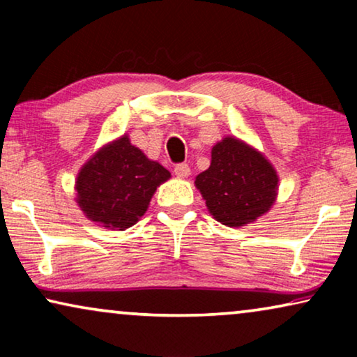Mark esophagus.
Segmentation results:
<instances>
[{
  "label": "esophagus",
  "mask_w": 357,
  "mask_h": 357,
  "mask_svg": "<svg viewBox=\"0 0 357 357\" xmlns=\"http://www.w3.org/2000/svg\"><path fill=\"white\" fill-rule=\"evenodd\" d=\"M174 172H175V175H177L178 178H187L188 175H190L188 164H178V165H175Z\"/></svg>",
  "instance_id": "esophagus-1"
}]
</instances>
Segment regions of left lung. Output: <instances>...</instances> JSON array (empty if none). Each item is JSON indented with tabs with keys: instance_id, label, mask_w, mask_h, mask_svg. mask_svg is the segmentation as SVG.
Returning a JSON list of instances; mask_svg holds the SVG:
<instances>
[{
	"instance_id": "left-lung-1",
	"label": "left lung",
	"mask_w": 357,
	"mask_h": 357,
	"mask_svg": "<svg viewBox=\"0 0 357 357\" xmlns=\"http://www.w3.org/2000/svg\"><path fill=\"white\" fill-rule=\"evenodd\" d=\"M280 177L263 153L236 136L211 149V165L198 174L195 187L218 222L242 227L255 222L276 202Z\"/></svg>"
}]
</instances>
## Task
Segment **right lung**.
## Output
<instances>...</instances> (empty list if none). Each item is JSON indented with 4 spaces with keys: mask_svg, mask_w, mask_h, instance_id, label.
Here are the masks:
<instances>
[{
    "mask_svg": "<svg viewBox=\"0 0 357 357\" xmlns=\"http://www.w3.org/2000/svg\"><path fill=\"white\" fill-rule=\"evenodd\" d=\"M170 172L131 144L128 135L102 146L77 172L76 203L87 219L112 231L135 226Z\"/></svg>",
    "mask_w": 357,
    "mask_h": 357,
    "instance_id": "right-lung-1",
    "label": "right lung"
}]
</instances>
